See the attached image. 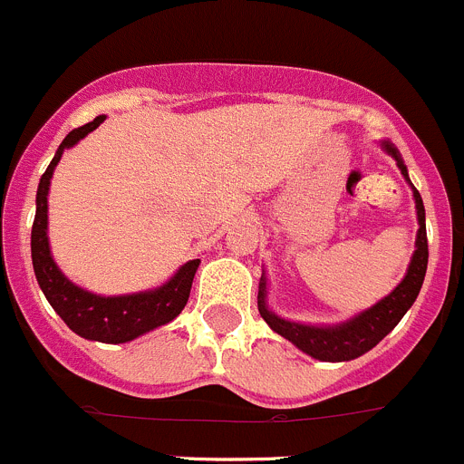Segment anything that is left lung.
I'll use <instances>...</instances> for the list:
<instances>
[{"instance_id":"obj_1","label":"left lung","mask_w":464,"mask_h":464,"mask_svg":"<svg viewBox=\"0 0 464 464\" xmlns=\"http://www.w3.org/2000/svg\"><path fill=\"white\" fill-rule=\"evenodd\" d=\"M382 148L397 160V166L401 169L403 178L409 180V171H406V164L399 157L397 148L392 145L390 140H382ZM411 183V180H409ZM413 188V185H411ZM415 197V211H418V237H415V253L411 258L409 272L403 276V281L399 284L390 295L375 303L373 307H368L362 314L352 316L350 322L335 324V326H307V324H295L288 322V319H281L275 312L267 310V279H265V272L260 276L258 286V310L267 326L279 334L281 338H286L288 343L303 350L304 354L314 356L319 362H350L356 356L366 354L368 350H373L380 340L390 334L392 328L401 322V316L409 312L411 304L415 303L418 293L422 288V281H425L427 272V229H425V206H422L420 192L413 188Z\"/></svg>"}]
</instances>
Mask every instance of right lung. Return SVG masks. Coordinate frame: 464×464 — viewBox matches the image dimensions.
<instances>
[{
    "instance_id": "right-lung-1",
    "label": "right lung",
    "mask_w": 464,
    "mask_h": 464,
    "mask_svg": "<svg viewBox=\"0 0 464 464\" xmlns=\"http://www.w3.org/2000/svg\"><path fill=\"white\" fill-rule=\"evenodd\" d=\"M102 121H105V117L101 114L89 124L70 130L55 157L51 160L49 169L44 171L37 188V213H34L30 246H33V267L39 288L63 322L82 338L117 345V343H129V340L148 334L152 328L173 322L183 312L189 298L194 272H197L201 260L197 258L185 263L164 286L142 293H129V295H96V293L79 288L58 270V265L51 258L49 237H46V227H49L46 197H49L51 176L61 161L63 152L77 145L84 136H89L91 130L98 129Z\"/></svg>"
}]
</instances>
